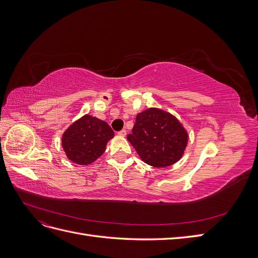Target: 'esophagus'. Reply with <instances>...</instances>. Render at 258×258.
<instances>
[{"label": "esophagus", "instance_id": "obj_1", "mask_svg": "<svg viewBox=\"0 0 258 258\" xmlns=\"http://www.w3.org/2000/svg\"><path fill=\"white\" fill-rule=\"evenodd\" d=\"M118 136H120V137H126V136H127V131H126V130H120V131L118 132Z\"/></svg>", "mask_w": 258, "mask_h": 258}]
</instances>
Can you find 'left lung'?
Listing matches in <instances>:
<instances>
[{"instance_id":"left-lung-1","label":"left lung","mask_w":258,"mask_h":258,"mask_svg":"<svg viewBox=\"0 0 258 258\" xmlns=\"http://www.w3.org/2000/svg\"><path fill=\"white\" fill-rule=\"evenodd\" d=\"M127 139L145 163L165 168L182 158L188 134L174 115L150 107L137 115L132 134Z\"/></svg>"}]
</instances>
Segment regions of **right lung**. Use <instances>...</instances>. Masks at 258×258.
<instances>
[{"label": "right lung", "instance_id": "add662e5", "mask_svg": "<svg viewBox=\"0 0 258 258\" xmlns=\"http://www.w3.org/2000/svg\"><path fill=\"white\" fill-rule=\"evenodd\" d=\"M112 138L114 131L107 122L86 114L64 131L61 144L68 159L87 166L105 152L106 144Z\"/></svg>", "mask_w": 258, "mask_h": 258}]
</instances>
